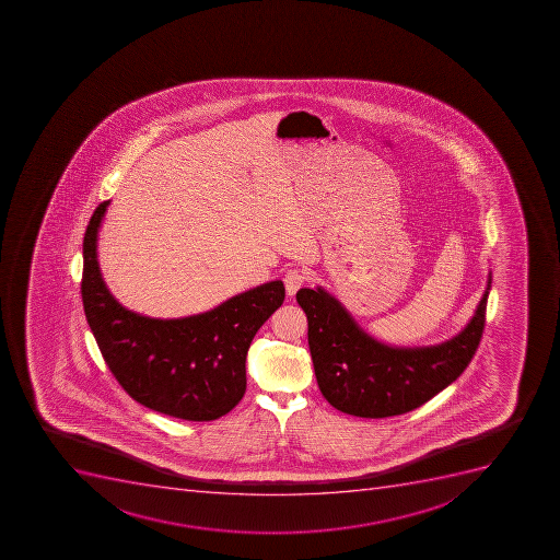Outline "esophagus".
Returning <instances> with one entry per match:
<instances>
[{"label":"esophagus","instance_id":"34e87169","mask_svg":"<svg viewBox=\"0 0 560 560\" xmlns=\"http://www.w3.org/2000/svg\"><path fill=\"white\" fill-rule=\"evenodd\" d=\"M305 280L306 275L303 269H289V271L285 272V277H283V283H285V291H288L289 296H294L298 289L303 288Z\"/></svg>","mask_w":560,"mask_h":560}]
</instances>
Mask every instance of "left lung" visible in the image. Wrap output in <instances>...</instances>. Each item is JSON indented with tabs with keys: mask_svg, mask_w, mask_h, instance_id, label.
Listing matches in <instances>:
<instances>
[{
	"mask_svg": "<svg viewBox=\"0 0 560 560\" xmlns=\"http://www.w3.org/2000/svg\"><path fill=\"white\" fill-rule=\"evenodd\" d=\"M491 272L475 316L463 331L435 346L398 348L365 334L325 289H300L308 348L326 401L357 418H390L427 404L463 375L486 325Z\"/></svg>",
	"mask_w": 560,
	"mask_h": 560,
	"instance_id": "left-lung-1",
	"label": "left lung"
}]
</instances>
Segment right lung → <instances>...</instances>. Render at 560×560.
Returning <instances> with one entry per match:
<instances>
[{"instance_id":"1","label":"right lung","mask_w":560,"mask_h":560,"mask_svg":"<svg viewBox=\"0 0 560 560\" xmlns=\"http://www.w3.org/2000/svg\"><path fill=\"white\" fill-rule=\"evenodd\" d=\"M103 201L83 237L82 302L108 370L148 409L187 421H214L246 390V355L258 328L282 305V280L230 298L212 311L155 319L128 311L110 294L97 264Z\"/></svg>"}]
</instances>
